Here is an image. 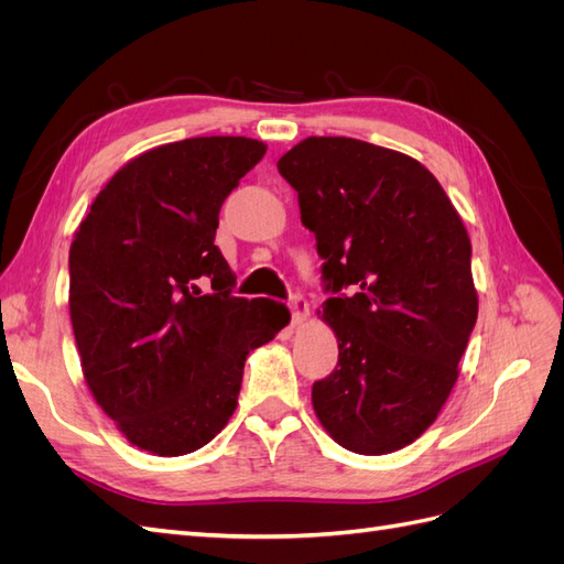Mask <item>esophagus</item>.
I'll return each mask as SVG.
<instances>
[{
    "label": "esophagus",
    "mask_w": 564,
    "mask_h": 564,
    "mask_svg": "<svg viewBox=\"0 0 564 564\" xmlns=\"http://www.w3.org/2000/svg\"><path fill=\"white\" fill-rule=\"evenodd\" d=\"M289 308H292V324H294V327H296V324H303L311 315L308 301H305L303 296H292V301H289Z\"/></svg>",
    "instance_id": "obj_1"
}]
</instances>
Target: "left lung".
Returning <instances> with one entry per match:
<instances>
[{"mask_svg":"<svg viewBox=\"0 0 564 564\" xmlns=\"http://www.w3.org/2000/svg\"><path fill=\"white\" fill-rule=\"evenodd\" d=\"M315 232L322 319L338 365L313 409L340 447L412 445L458 379L477 319L470 240L437 178L414 158L346 135H311L278 162Z\"/></svg>","mask_w":564,"mask_h":564,"instance_id":"1","label":"left lung"}]
</instances>
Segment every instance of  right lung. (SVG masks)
<instances>
[{
  "label": "right lung",
  "mask_w": 564,
  "mask_h": 564,
  "mask_svg": "<svg viewBox=\"0 0 564 564\" xmlns=\"http://www.w3.org/2000/svg\"><path fill=\"white\" fill-rule=\"evenodd\" d=\"M265 155L245 135L152 148L106 183L70 247V319L84 381L133 447L183 456L230 421L247 355L286 305L232 296L218 212Z\"/></svg>",
  "instance_id": "add662e5"
}]
</instances>
